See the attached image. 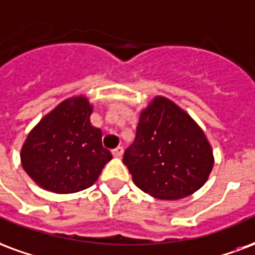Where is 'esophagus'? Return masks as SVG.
I'll return each mask as SVG.
<instances>
[{"label": "esophagus", "mask_w": 255, "mask_h": 255, "mask_svg": "<svg viewBox=\"0 0 255 255\" xmlns=\"http://www.w3.org/2000/svg\"><path fill=\"white\" fill-rule=\"evenodd\" d=\"M123 152H124V148H123V147H116L112 151V154L115 158H120V156L123 155Z\"/></svg>", "instance_id": "34e87169"}]
</instances>
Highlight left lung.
<instances>
[{
    "instance_id": "1",
    "label": "left lung",
    "mask_w": 255,
    "mask_h": 255,
    "mask_svg": "<svg viewBox=\"0 0 255 255\" xmlns=\"http://www.w3.org/2000/svg\"><path fill=\"white\" fill-rule=\"evenodd\" d=\"M123 162L139 189L155 199L178 200L207 182L214 152L204 131L184 109L156 96L140 113Z\"/></svg>"
}]
</instances>
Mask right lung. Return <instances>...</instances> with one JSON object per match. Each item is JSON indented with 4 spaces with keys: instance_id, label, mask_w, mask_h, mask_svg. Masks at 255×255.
Returning <instances> with one entry per match:
<instances>
[{
    "instance_id": "right-lung-1",
    "label": "right lung",
    "mask_w": 255,
    "mask_h": 255,
    "mask_svg": "<svg viewBox=\"0 0 255 255\" xmlns=\"http://www.w3.org/2000/svg\"><path fill=\"white\" fill-rule=\"evenodd\" d=\"M93 105L84 96L67 99L47 113L28 133L21 165L43 189L75 193L92 186L112 154L103 132L90 123Z\"/></svg>"
}]
</instances>
